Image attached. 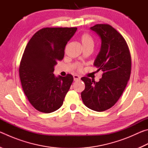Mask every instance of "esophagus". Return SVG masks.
<instances>
[{
    "label": "esophagus",
    "mask_w": 148,
    "mask_h": 148,
    "mask_svg": "<svg viewBox=\"0 0 148 148\" xmlns=\"http://www.w3.org/2000/svg\"><path fill=\"white\" fill-rule=\"evenodd\" d=\"M73 77H74V81H78V80L80 79V77L78 76V75H74Z\"/></svg>",
    "instance_id": "obj_1"
}]
</instances>
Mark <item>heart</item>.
<instances>
[{
    "label": "heart",
    "instance_id": "1",
    "mask_svg": "<svg viewBox=\"0 0 148 148\" xmlns=\"http://www.w3.org/2000/svg\"><path fill=\"white\" fill-rule=\"evenodd\" d=\"M81 43L82 47L93 46V40H92V37L87 33H85L82 36ZM79 69H80V66H79Z\"/></svg>",
    "mask_w": 148,
    "mask_h": 148
}]
</instances>
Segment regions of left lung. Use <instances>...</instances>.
<instances>
[{"label": "left lung", "instance_id": "obj_1", "mask_svg": "<svg viewBox=\"0 0 148 148\" xmlns=\"http://www.w3.org/2000/svg\"><path fill=\"white\" fill-rule=\"evenodd\" d=\"M90 29L101 39V47L94 66L103 72L97 82L83 77L85 89L81 93L86 106L94 111L103 112L116 103L126 87L131 71V58L123 37L108 24H97Z\"/></svg>", "mask_w": 148, "mask_h": 148}]
</instances>
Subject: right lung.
<instances>
[{"label":"right lung","instance_id":"1","mask_svg":"<svg viewBox=\"0 0 148 148\" xmlns=\"http://www.w3.org/2000/svg\"><path fill=\"white\" fill-rule=\"evenodd\" d=\"M76 27L44 28L27 44L19 69L25 94L35 109L43 113L56 111L62 105L73 76H56L54 66L64 57L65 46Z\"/></svg>","mask_w":148,"mask_h":148}]
</instances>
